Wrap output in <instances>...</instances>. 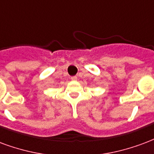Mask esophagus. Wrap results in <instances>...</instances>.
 Instances as JSON below:
<instances>
[{
    "mask_svg": "<svg viewBox=\"0 0 154 154\" xmlns=\"http://www.w3.org/2000/svg\"><path fill=\"white\" fill-rule=\"evenodd\" d=\"M71 79L74 80V81H75V80H77V76H72V77H71Z\"/></svg>",
    "mask_w": 154,
    "mask_h": 154,
    "instance_id": "esophagus-1",
    "label": "esophagus"
}]
</instances>
